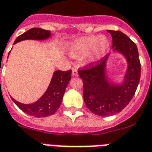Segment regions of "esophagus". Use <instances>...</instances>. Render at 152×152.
Listing matches in <instances>:
<instances>
[{"label":"esophagus","mask_w":152,"mask_h":152,"mask_svg":"<svg viewBox=\"0 0 152 152\" xmlns=\"http://www.w3.org/2000/svg\"><path fill=\"white\" fill-rule=\"evenodd\" d=\"M72 75L73 76H78V71H77V68H73Z\"/></svg>","instance_id":"1"}]
</instances>
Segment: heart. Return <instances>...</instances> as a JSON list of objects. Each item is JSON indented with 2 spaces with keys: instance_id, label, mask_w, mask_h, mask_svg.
<instances>
[{
  "instance_id": "heart-1",
  "label": "heart",
  "mask_w": 152,
  "mask_h": 152,
  "mask_svg": "<svg viewBox=\"0 0 152 152\" xmlns=\"http://www.w3.org/2000/svg\"><path fill=\"white\" fill-rule=\"evenodd\" d=\"M110 42L104 36H90L77 39L71 45V55L81 57L88 55L91 62L101 59L109 51Z\"/></svg>"
}]
</instances>
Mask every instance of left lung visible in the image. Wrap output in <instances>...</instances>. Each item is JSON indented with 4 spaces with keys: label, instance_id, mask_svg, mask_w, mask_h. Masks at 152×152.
<instances>
[{
    "label": "left lung",
    "instance_id": "8db88e82",
    "mask_svg": "<svg viewBox=\"0 0 152 152\" xmlns=\"http://www.w3.org/2000/svg\"><path fill=\"white\" fill-rule=\"evenodd\" d=\"M113 38V50L121 53L128 63L123 83H110L105 74L108 56L78 70L83 82L86 105L95 115L109 116L118 113L129 104L140 79V62L136 43L121 31L107 30Z\"/></svg>",
    "mask_w": 152,
    "mask_h": 152
}]
</instances>
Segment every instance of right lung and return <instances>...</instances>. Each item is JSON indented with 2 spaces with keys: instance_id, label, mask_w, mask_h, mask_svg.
<instances>
[{
  "instance_id": "obj_1",
  "label": "right lung",
  "mask_w": 152,
  "mask_h": 152,
  "mask_svg": "<svg viewBox=\"0 0 152 152\" xmlns=\"http://www.w3.org/2000/svg\"><path fill=\"white\" fill-rule=\"evenodd\" d=\"M50 36V31L42 28H31L16 39L14 44L25 39H47ZM71 70H56L53 75L50 83L44 94L33 104H21L12 97L13 102L30 116L36 117H47L56 113L63 101L66 88L71 78Z\"/></svg>"
}]
</instances>
